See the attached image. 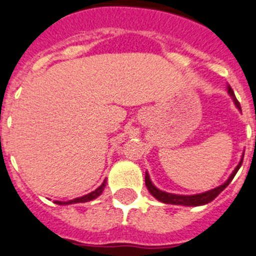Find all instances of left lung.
<instances>
[{
    "mask_svg": "<svg viewBox=\"0 0 256 256\" xmlns=\"http://www.w3.org/2000/svg\"><path fill=\"white\" fill-rule=\"evenodd\" d=\"M228 92L230 94V96L232 98V100H234L235 105H236L238 108H240V104L239 101L236 100V98H235V94L234 91H232V88H230V86H228ZM244 158V156H242ZM242 160H240L239 165L235 168V170L232 171V174L230 175V178H228L226 181H225L222 185L218 186V188H212V190L210 191H206V192H202V194H196V195H175V194H168V192H165V191H161L158 190L156 186H154V184L151 182L150 178H148V174L146 172V176H145V184H146V188H148V190L150 191L151 195H152L154 198H156V199L158 200V202H164V204H172V205H184V206H199V205H205L208 204V202H212V200L215 199V198L218 196V195L222 192V190H224L225 188H226L228 185H229L230 182H232V180L234 178L235 174L238 172V170L240 168V166H242Z\"/></svg>",
    "mask_w": 256,
    "mask_h": 256,
    "instance_id": "8db88e82",
    "label": "left lung"
}]
</instances>
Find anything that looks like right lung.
Here are the masks:
<instances>
[{
    "instance_id": "1",
    "label": "right lung",
    "mask_w": 256,
    "mask_h": 256,
    "mask_svg": "<svg viewBox=\"0 0 256 256\" xmlns=\"http://www.w3.org/2000/svg\"><path fill=\"white\" fill-rule=\"evenodd\" d=\"M105 184L106 182H105V181H104V184L100 186V188H98L95 191H92V192H90V194L85 195V196L76 198V199L70 200V202H54V204H57V205H70V204H78V202H90V200L96 199V198H98V195H101V192H102V191H104V188H105Z\"/></svg>"
}]
</instances>
